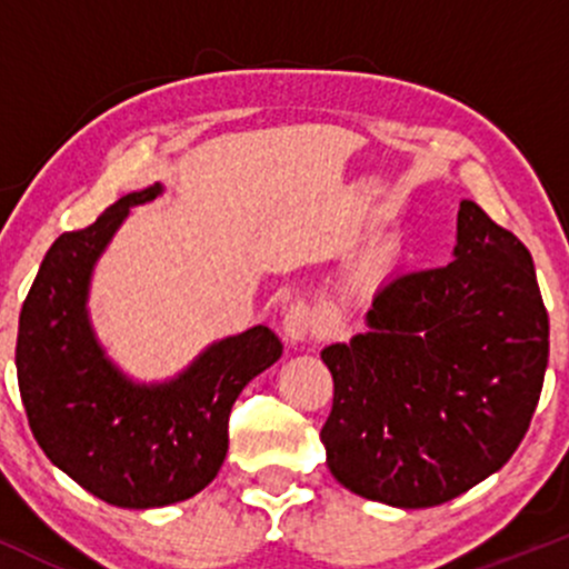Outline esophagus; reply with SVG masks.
I'll list each match as a JSON object with an SVG mask.
<instances>
[{
    "label": "esophagus",
    "instance_id": "1",
    "mask_svg": "<svg viewBox=\"0 0 569 569\" xmlns=\"http://www.w3.org/2000/svg\"><path fill=\"white\" fill-rule=\"evenodd\" d=\"M318 331V316L310 305L297 302L283 312V335L289 342H305Z\"/></svg>",
    "mask_w": 569,
    "mask_h": 569
}]
</instances>
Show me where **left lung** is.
Segmentation results:
<instances>
[{"label":"left lung","mask_w":569,"mask_h":569,"mask_svg":"<svg viewBox=\"0 0 569 569\" xmlns=\"http://www.w3.org/2000/svg\"><path fill=\"white\" fill-rule=\"evenodd\" d=\"M367 326L321 352L335 377L321 441L339 485L430 508L500 471L548 367V312L527 246L462 200L452 262L382 283Z\"/></svg>","instance_id":"obj_1"}]
</instances>
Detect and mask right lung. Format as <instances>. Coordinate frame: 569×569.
Segmentation results:
<instances>
[{
	"label": "right lung",
	"mask_w": 569,
	"mask_h": 569,
	"mask_svg": "<svg viewBox=\"0 0 569 569\" xmlns=\"http://www.w3.org/2000/svg\"><path fill=\"white\" fill-rule=\"evenodd\" d=\"M160 192H130L84 230L63 232L18 321V388L31 433L53 466L120 508L171 506L211 485L230 447L234 398L283 352L267 326H253L160 385L128 380L109 361L84 307L90 272L130 208Z\"/></svg>",
	"instance_id": "add662e5"
}]
</instances>
